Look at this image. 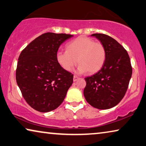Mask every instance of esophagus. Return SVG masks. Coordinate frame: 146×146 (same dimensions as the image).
Returning a JSON list of instances; mask_svg holds the SVG:
<instances>
[{"label": "esophagus", "instance_id": "34e87169", "mask_svg": "<svg viewBox=\"0 0 146 146\" xmlns=\"http://www.w3.org/2000/svg\"><path fill=\"white\" fill-rule=\"evenodd\" d=\"M78 79H79V78H78L77 76H74V77H73L74 82H76V81H77Z\"/></svg>", "mask_w": 146, "mask_h": 146}]
</instances>
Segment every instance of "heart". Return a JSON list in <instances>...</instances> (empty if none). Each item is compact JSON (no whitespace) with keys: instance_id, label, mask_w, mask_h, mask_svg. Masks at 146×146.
Listing matches in <instances>:
<instances>
[{"instance_id":"obj_1","label":"heart","mask_w":146,"mask_h":146,"mask_svg":"<svg viewBox=\"0 0 146 146\" xmlns=\"http://www.w3.org/2000/svg\"><path fill=\"white\" fill-rule=\"evenodd\" d=\"M106 59V50L102 44L86 36H80L70 42L66 51H58L56 60L64 70L71 71L79 64L80 73L94 74L100 70Z\"/></svg>"}]
</instances>
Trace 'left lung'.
I'll return each mask as SVG.
<instances>
[{"label":"left lung","instance_id":"obj_1","mask_svg":"<svg viewBox=\"0 0 146 146\" xmlns=\"http://www.w3.org/2000/svg\"><path fill=\"white\" fill-rule=\"evenodd\" d=\"M106 50V59L101 69L85 78L84 95L87 102L100 110L115 106L126 93L132 76V66L127 51L115 39L104 34H93Z\"/></svg>","mask_w":146,"mask_h":146}]
</instances>
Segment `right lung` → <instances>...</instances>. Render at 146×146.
I'll use <instances>...</instances> for the list:
<instances>
[{
	"label": "right lung",
	"mask_w": 146,
	"mask_h": 146,
	"mask_svg": "<svg viewBox=\"0 0 146 146\" xmlns=\"http://www.w3.org/2000/svg\"><path fill=\"white\" fill-rule=\"evenodd\" d=\"M73 35L46 33L21 51L17 62L16 82L27 104L40 112L57 108L73 83V74L56 60L59 46Z\"/></svg>",
	"instance_id": "obj_1"
}]
</instances>
